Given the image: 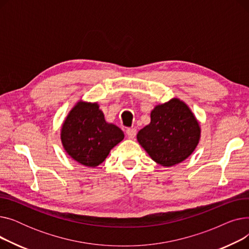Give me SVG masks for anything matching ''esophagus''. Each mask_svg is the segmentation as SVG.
I'll use <instances>...</instances> for the list:
<instances>
[{
    "mask_svg": "<svg viewBox=\"0 0 249 249\" xmlns=\"http://www.w3.org/2000/svg\"><path fill=\"white\" fill-rule=\"evenodd\" d=\"M126 134L129 139H134L136 136V129L135 128H128L126 130Z\"/></svg>",
    "mask_w": 249,
    "mask_h": 249,
    "instance_id": "1",
    "label": "esophagus"
}]
</instances>
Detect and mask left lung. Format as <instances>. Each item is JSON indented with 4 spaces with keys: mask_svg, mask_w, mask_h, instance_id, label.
<instances>
[{
    "mask_svg": "<svg viewBox=\"0 0 249 249\" xmlns=\"http://www.w3.org/2000/svg\"><path fill=\"white\" fill-rule=\"evenodd\" d=\"M136 137L153 161L169 167L186 160L195 151L201 126L188 105L173 98L156 105L150 112V123Z\"/></svg>",
    "mask_w": 249,
    "mask_h": 249,
    "instance_id": "left-lung-1",
    "label": "left lung"
}]
</instances>
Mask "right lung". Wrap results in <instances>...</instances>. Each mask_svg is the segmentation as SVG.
<instances>
[{"label": "right lung", "mask_w": 249, "mask_h": 249, "mask_svg": "<svg viewBox=\"0 0 249 249\" xmlns=\"http://www.w3.org/2000/svg\"><path fill=\"white\" fill-rule=\"evenodd\" d=\"M123 139L122 130L105 120L97 102H76L60 129V140L65 152L88 167L100 165L111 149Z\"/></svg>", "instance_id": "right-lung-1"}]
</instances>
